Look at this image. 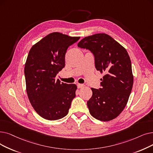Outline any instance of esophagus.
<instances>
[{
	"label": "esophagus",
	"instance_id": "esophagus-1",
	"mask_svg": "<svg viewBox=\"0 0 153 153\" xmlns=\"http://www.w3.org/2000/svg\"><path fill=\"white\" fill-rule=\"evenodd\" d=\"M77 86L78 88H82L84 87V85L82 84H79V83H78V84H77Z\"/></svg>",
	"mask_w": 153,
	"mask_h": 153
}]
</instances>
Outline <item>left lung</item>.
<instances>
[{
  "mask_svg": "<svg viewBox=\"0 0 153 153\" xmlns=\"http://www.w3.org/2000/svg\"><path fill=\"white\" fill-rule=\"evenodd\" d=\"M94 56L97 71L104 73L101 88H91L87 102L90 114L99 121H109L121 113L133 85L131 59L126 49L110 36L101 33L85 37L77 44Z\"/></svg>",
  "mask_w": 153,
  "mask_h": 153,
  "instance_id": "8db88e82",
  "label": "left lung"
}]
</instances>
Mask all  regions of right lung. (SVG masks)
Masks as SVG:
<instances>
[{
	"label": "right lung",
	"instance_id": "1",
	"mask_svg": "<svg viewBox=\"0 0 153 153\" xmlns=\"http://www.w3.org/2000/svg\"><path fill=\"white\" fill-rule=\"evenodd\" d=\"M79 39L52 32L29 51L24 68L26 91L32 106L44 119L54 121L68 114L77 85L61 82L56 76L64 68L68 48Z\"/></svg>",
	"mask_w": 153,
	"mask_h": 153
}]
</instances>
